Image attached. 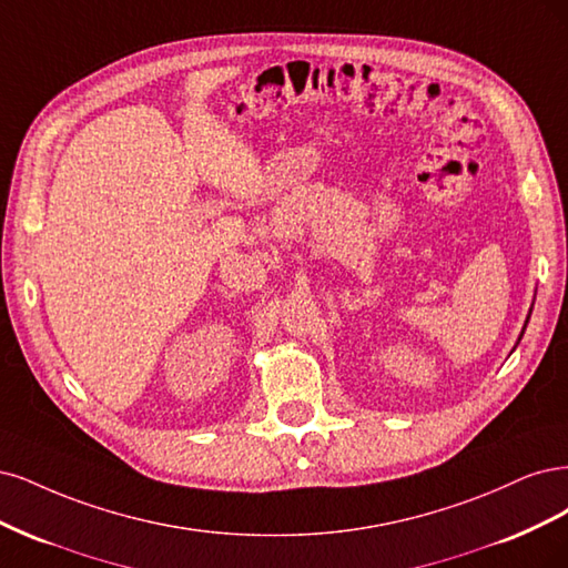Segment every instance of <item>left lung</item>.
Here are the masks:
<instances>
[{
	"label": "left lung",
	"mask_w": 568,
	"mask_h": 568,
	"mask_svg": "<svg viewBox=\"0 0 568 568\" xmlns=\"http://www.w3.org/2000/svg\"><path fill=\"white\" fill-rule=\"evenodd\" d=\"M526 323H528V321H526ZM521 335H524V333H521Z\"/></svg>",
	"instance_id": "left-lung-1"
}]
</instances>
